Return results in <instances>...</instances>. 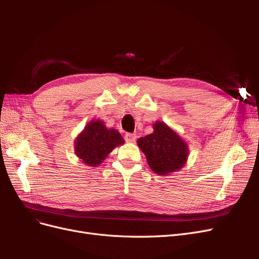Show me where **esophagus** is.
<instances>
[{
	"label": "esophagus",
	"instance_id": "34e87169",
	"mask_svg": "<svg viewBox=\"0 0 259 259\" xmlns=\"http://www.w3.org/2000/svg\"><path fill=\"white\" fill-rule=\"evenodd\" d=\"M136 137L137 136H136V134H134V133H126L124 136L125 140H126L127 143H134L136 140Z\"/></svg>",
	"mask_w": 259,
	"mask_h": 259
}]
</instances>
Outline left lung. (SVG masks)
Returning a JSON list of instances; mask_svg holds the SVG:
<instances>
[{"instance_id": "left-lung-1", "label": "left lung", "mask_w": 259, "mask_h": 259, "mask_svg": "<svg viewBox=\"0 0 259 259\" xmlns=\"http://www.w3.org/2000/svg\"><path fill=\"white\" fill-rule=\"evenodd\" d=\"M152 134L137 140L149 166L159 175L182 168L188 158V147L174 131L163 122H155Z\"/></svg>"}]
</instances>
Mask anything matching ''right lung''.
<instances>
[{
  "instance_id": "add662e5",
  "label": "right lung",
  "mask_w": 259,
  "mask_h": 259,
  "mask_svg": "<svg viewBox=\"0 0 259 259\" xmlns=\"http://www.w3.org/2000/svg\"><path fill=\"white\" fill-rule=\"evenodd\" d=\"M123 144L124 139L119 132L113 128L108 130L99 120L92 121L77 136L75 153L85 164L97 166L116 146Z\"/></svg>"
}]
</instances>
